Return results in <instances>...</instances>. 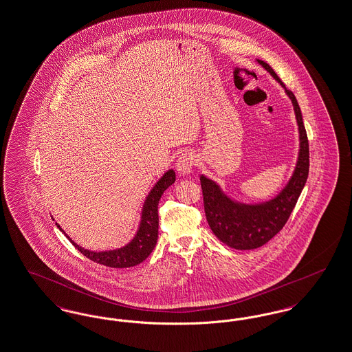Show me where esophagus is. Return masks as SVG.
<instances>
[{
  "instance_id": "obj_1",
  "label": "esophagus",
  "mask_w": 352,
  "mask_h": 352,
  "mask_svg": "<svg viewBox=\"0 0 352 352\" xmlns=\"http://www.w3.org/2000/svg\"><path fill=\"white\" fill-rule=\"evenodd\" d=\"M197 165V155L192 152H186L178 157L177 160V171L183 175H187L192 171V168Z\"/></svg>"
}]
</instances>
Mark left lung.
<instances>
[{
	"mask_svg": "<svg viewBox=\"0 0 352 352\" xmlns=\"http://www.w3.org/2000/svg\"><path fill=\"white\" fill-rule=\"evenodd\" d=\"M258 63L284 87L287 96L292 100L300 133V151L289 182L274 199L259 204H245L232 200L217 183L200 175L204 212L210 228L221 242L237 250L261 248L280 232L294 211L309 174V142L295 94L283 85L267 63L261 60Z\"/></svg>",
	"mask_w": 352,
	"mask_h": 352,
	"instance_id": "8db88e82",
	"label": "left lung"
}]
</instances>
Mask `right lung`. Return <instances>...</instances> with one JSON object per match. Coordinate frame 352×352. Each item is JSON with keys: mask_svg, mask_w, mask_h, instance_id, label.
<instances>
[{"mask_svg": "<svg viewBox=\"0 0 352 352\" xmlns=\"http://www.w3.org/2000/svg\"><path fill=\"white\" fill-rule=\"evenodd\" d=\"M175 182V173L174 170H168L158 182L155 183L151 192L144 201L141 221L139 229L135 237L131 239L129 243L120 249L109 250V252H90L77 245L73 239L67 236L76 249H78L93 262L99 265L113 268L133 267L136 265L145 261L149 254L153 252L157 239H158V201L165 192V190ZM57 228L65 233L61 226L56 223Z\"/></svg>", "mask_w": 352, "mask_h": 352, "instance_id": "right-lung-1", "label": "right lung"}]
</instances>
